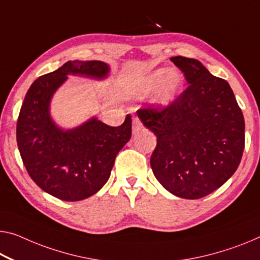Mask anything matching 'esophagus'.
Returning a JSON list of instances; mask_svg holds the SVG:
<instances>
[{
  "instance_id": "esophagus-1",
  "label": "esophagus",
  "mask_w": 260,
  "mask_h": 260,
  "mask_svg": "<svg viewBox=\"0 0 260 260\" xmlns=\"http://www.w3.org/2000/svg\"><path fill=\"white\" fill-rule=\"evenodd\" d=\"M142 127H143V125H142L141 121H139V118L138 117H134L133 118V133L134 134L139 133V131L142 130Z\"/></svg>"
}]
</instances>
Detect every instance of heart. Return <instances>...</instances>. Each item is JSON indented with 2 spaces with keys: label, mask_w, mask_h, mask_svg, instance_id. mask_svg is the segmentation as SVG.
I'll return each mask as SVG.
<instances>
[{
  "label": "heart",
  "mask_w": 260,
  "mask_h": 260,
  "mask_svg": "<svg viewBox=\"0 0 260 260\" xmlns=\"http://www.w3.org/2000/svg\"><path fill=\"white\" fill-rule=\"evenodd\" d=\"M151 82L154 87L164 82L160 95H159V101L162 105H169L177 96L178 90L182 85V77L177 71H171L169 73L166 69H161L154 72L151 78Z\"/></svg>",
  "instance_id": "heart-1"
}]
</instances>
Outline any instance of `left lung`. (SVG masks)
Instances as JSON below:
<instances>
[{
  "label": "left lung",
  "instance_id": "1",
  "mask_svg": "<svg viewBox=\"0 0 260 260\" xmlns=\"http://www.w3.org/2000/svg\"><path fill=\"white\" fill-rule=\"evenodd\" d=\"M188 87L165 107L141 108L157 136L150 162L154 177L179 198L195 200L225 183L241 162L245 123L233 89L197 59L173 57Z\"/></svg>",
  "mask_w": 260,
  "mask_h": 260
}]
</instances>
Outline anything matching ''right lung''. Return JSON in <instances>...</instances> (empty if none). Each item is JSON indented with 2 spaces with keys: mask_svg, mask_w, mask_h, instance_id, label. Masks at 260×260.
Listing matches in <instances>:
<instances>
[{
  "mask_svg": "<svg viewBox=\"0 0 260 260\" xmlns=\"http://www.w3.org/2000/svg\"><path fill=\"white\" fill-rule=\"evenodd\" d=\"M108 72L107 63L99 60L67 61L39 77L27 90L16 126L18 150L30 178L52 197L80 201L98 193L109 179L117 153L129 142V115L119 126L93 117L66 131L50 117L51 98L67 74L103 79Z\"/></svg>",
  "mask_w": 260,
  "mask_h": 260,
  "instance_id": "obj_1",
  "label": "right lung"
}]
</instances>
